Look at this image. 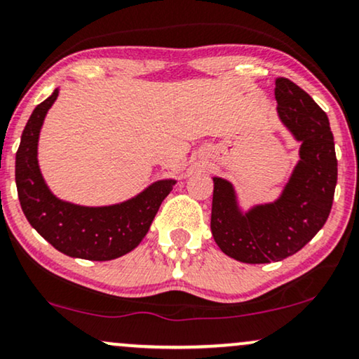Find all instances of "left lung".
Returning <instances> with one entry per match:
<instances>
[{
	"instance_id": "1",
	"label": "left lung",
	"mask_w": 359,
	"mask_h": 359,
	"mask_svg": "<svg viewBox=\"0 0 359 359\" xmlns=\"http://www.w3.org/2000/svg\"><path fill=\"white\" fill-rule=\"evenodd\" d=\"M277 115L295 142L299 161L277 199L244 209L229 180L214 176L211 232L219 249L244 264L290 257L313 239L332 211L338 163L327 114L305 90L278 77Z\"/></svg>"
}]
</instances>
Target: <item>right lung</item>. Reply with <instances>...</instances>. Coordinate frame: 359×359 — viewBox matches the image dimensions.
I'll return each instance as SVG.
<instances>
[{
    "instance_id": "right-lung-1",
    "label": "right lung",
    "mask_w": 359,
    "mask_h": 359,
    "mask_svg": "<svg viewBox=\"0 0 359 359\" xmlns=\"http://www.w3.org/2000/svg\"><path fill=\"white\" fill-rule=\"evenodd\" d=\"M59 87L32 110L16 153V188L29 224L59 252L76 259L111 260L133 250L147 236L176 180H158L127 201L82 206L55 196L37 160L39 135Z\"/></svg>"
}]
</instances>
